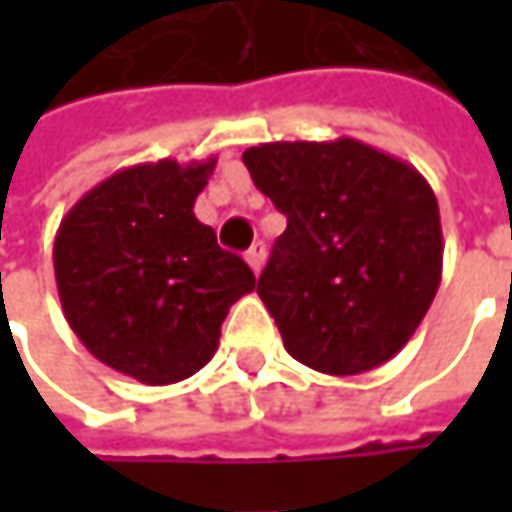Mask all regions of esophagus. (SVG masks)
Listing matches in <instances>:
<instances>
[{"mask_svg":"<svg viewBox=\"0 0 512 512\" xmlns=\"http://www.w3.org/2000/svg\"><path fill=\"white\" fill-rule=\"evenodd\" d=\"M247 265L253 267V273H262V267H265V245L262 242H256V245L250 247L245 253Z\"/></svg>","mask_w":512,"mask_h":512,"instance_id":"1","label":"esophagus"}]
</instances>
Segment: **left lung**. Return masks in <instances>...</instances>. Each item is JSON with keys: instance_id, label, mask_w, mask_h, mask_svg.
I'll return each mask as SVG.
<instances>
[{"instance_id": "left-lung-1", "label": "left lung", "mask_w": 512, "mask_h": 512, "mask_svg": "<svg viewBox=\"0 0 512 512\" xmlns=\"http://www.w3.org/2000/svg\"><path fill=\"white\" fill-rule=\"evenodd\" d=\"M242 162L287 216L256 287L287 353L330 376L393 359L442 282V222L427 179L347 136L267 142Z\"/></svg>"}]
</instances>
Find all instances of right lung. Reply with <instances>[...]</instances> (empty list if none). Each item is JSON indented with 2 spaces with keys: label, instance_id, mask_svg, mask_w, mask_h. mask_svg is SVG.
<instances>
[{
  "label": "right lung",
  "instance_id": "add662e5",
  "mask_svg": "<svg viewBox=\"0 0 512 512\" xmlns=\"http://www.w3.org/2000/svg\"><path fill=\"white\" fill-rule=\"evenodd\" d=\"M216 156L133 165L88 190L56 230L53 270L70 330L142 384L202 370L233 302L256 287L242 256L193 213Z\"/></svg>",
  "mask_w": 512,
  "mask_h": 512
}]
</instances>
